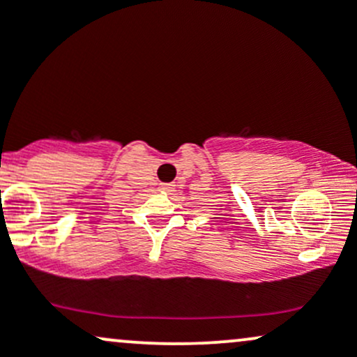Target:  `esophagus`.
Segmentation results:
<instances>
[{
    "instance_id": "obj_1",
    "label": "esophagus",
    "mask_w": 357,
    "mask_h": 357,
    "mask_svg": "<svg viewBox=\"0 0 357 357\" xmlns=\"http://www.w3.org/2000/svg\"><path fill=\"white\" fill-rule=\"evenodd\" d=\"M161 190L165 192H173L176 188H174V184H161Z\"/></svg>"
}]
</instances>
